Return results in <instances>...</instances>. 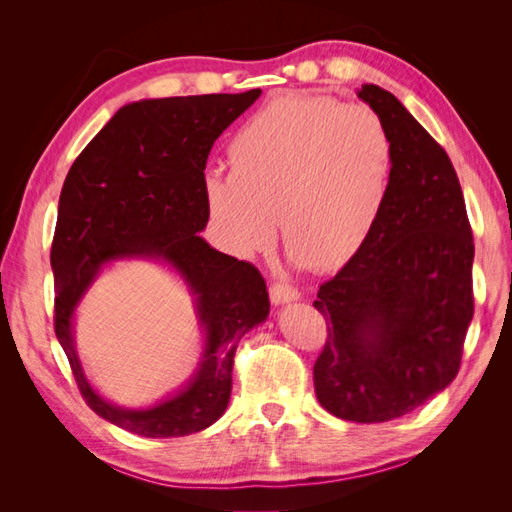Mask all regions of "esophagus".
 I'll return each mask as SVG.
<instances>
[{
    "mask_svg": "<svg viewBox=\"0 0 512 512\" xmlns=\"http://www.w3.org/2000/svg\"><path fill=\"white\" fill-rule=\"evenodd\" d=\"M269 294H271L273 305H288V303H294V301L301 299L299 290L288 286V284H284V282H275V284L271 286Z\"/></svg>",
    "mask_w": 512,
    "mask_h": 512,
    "instance_id": "1",
    "label": "esophagus"
}]
</instances>
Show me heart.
<instances>
[{"label":"heart","mask_w":512,"mask_h":512,"mask_svg":"<svg viewBox=\"0 0 512 512\" xmlns=\"http://www.w3.org/2000/svg\"><path fill=\"white\" fill-rule=\"evenodd\" d=\"M230 173H203L211 224L232 254L267 250L282 224L309 271L344 267L374 232L393 175V143L361 104L280 96L230 138Z\"/></svg>","instance_id":"heart-1"}]
</instances>
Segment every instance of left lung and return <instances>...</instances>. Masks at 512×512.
I'll return each instance as SVG.
<instances>
[{
	"label": "left lung",
	"instance_id": "1",
	"mask_svg": "<svg viewBox=\"0 0 512 512\" xmlns=\"http://www.w3.org/2000/svg\"><path fill=\"white\" fill-rule=\"evenodd\" d=\"M356 96L389 130L393 175L371 237L318 290L329 339L314 389L337 418L384 423L455 380L474 314V243L446 151L391 91L365 83Z\"/></svg>",
	"mask_w": 512,
	"mask_h": 512
}]
</instances>
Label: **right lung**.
<instances>
[{
    "label": "right lung",
    "instance_id": "obj_1",
    "mask_svg": "<svg viewBox=\"0 0 512 512\" xmlns=\"http://www.w3.org/2000/svg\"><path fill=\"white\" fill-rule=\"evenodd\" d=\"M262 91L151 98L121 106L74 160L64 181L51 250L55 335L98 416L145 438L203 431L224 414L239 339L269 316L258 269L198 235L209 222L203 170L218 136ZM117 259H153L189 288L204 350L189 382L147 409H123L88 382L73 316L99 271Z\"/></svg>",
    "mask_w": 512,
    "mask_h": 512
}]
</instances>
